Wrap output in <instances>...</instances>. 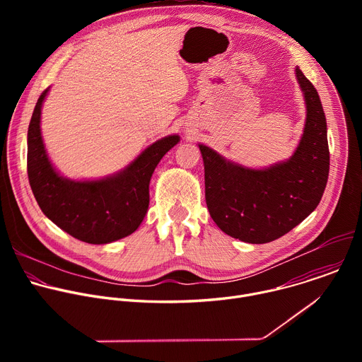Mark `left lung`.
<instances>
[{
	"label": "left lung",
	"instance_id": "8db88e82",
	"mask_svg": "<svg viewBox=\"0 0 362 362\" xmlns=\"http://www.w3.org/2000/svg\"><path fill=\"white\" fill-rule=\"evenodd\" d=\"M306 122L293 156L264 170L225 160L199 144L204 165V199L215 223L247 243L272 242L299 225L318 206L329 173L327 120L318 91L296 67Z\"/></svg>",
	"mask_w": 362,
	"mask_h": 362
}]
</instances>
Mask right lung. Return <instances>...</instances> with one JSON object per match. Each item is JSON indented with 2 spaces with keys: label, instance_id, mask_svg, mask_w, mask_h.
Here are the masks:
<instances>
[{
  "label": "right lung",
  "instance_id": "obj_1",
  "mask_svg": "<svg viewBox=\"0 0 362 362\" xmlns=\"http://www.w3.org/2000/svg\"><path fill=\"white\" fill-rule=\"evenodd\" d=\"M37 101L28 126L27 172L31 190L42 214L73 238L101 245L133 233L148 208V183L158 163L179 141L168 136L148 146L116 176L93 182H73L51 166L40 132L41 105Z\"/></svg>",
  "mask_w": 362,
  "mask_h": 362
}]
</instances>
